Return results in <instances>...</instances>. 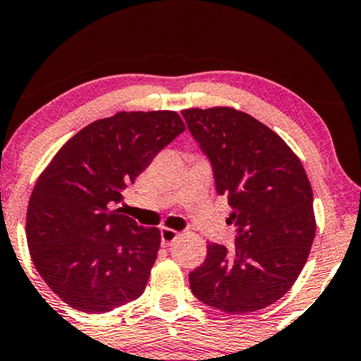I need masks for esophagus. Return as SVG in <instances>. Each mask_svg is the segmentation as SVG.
<instances>
[{
  "mask_svg": "<svg viewBox=\"0 0 361 361\" xmlns=\"http://www.w3.org/2000/svg\"><path fill=\"white\" fill-rule=\"evenodd\" d=\"M176 237H178V232L176 230H173V228H161V244L163 245H169V244H173V242L176 240Z\"/></svg>",
  "mask_w": 361,
  "mask_h": 361,
  "instance_id": "esophagus-1",
  "label": "esophagus"
}]
</instances>
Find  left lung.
Segmentation results:
<instances>
[{"label":"left lung","instance_id":"left-lung-1","mask_svg":"<svg viewBox=\"0 0 361 361\" xmlns=\"http://www.w3.org/2000/svg\"><path fill=\"white\" fill-rule=\"evenodd\" d=\"M237 227L233 250L208 244L190 272L200 301L232 314L267 307L293 288L316 233L312 188L301 161L266 124L232 107L185 109Z\"/></svg>","mask_w":361,"mask_h":361}]
</instances>
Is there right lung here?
I'll return each instance as SVG.
<instances>
[{"label": "right lung", "instance_id": "obj_1", "mask_svg": "<svg viewBox=\"0 0 361 361\" xmlns=\"http://www.w3.org/2000/svg\"><path fill=\"white\" fill-rule=\"evenodd\" d=\"M183 131L175 111L117 112L80 129L38 176L27 212L30 255L73 310L109 312L145 293L161 233L112 205Z\"/></svg>", "mask_w": 361, "mask_h": 361}]
</instances>
